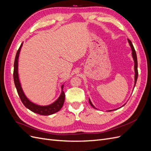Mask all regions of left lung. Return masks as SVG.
I'll use <instances>...</instances> for the list:
<instances>
[{"instance_id": "obj_1", "label": "left lung", "mask_w": 151, "mask_h": 151, "mask_svg": "<svg viewBox=\"0 0 151 151\" xmlns=\"http://www.w3.org/2000/svg\"><path fill=\"white\" fill-rule=\"evenodd\" d=\"M128 41H129V44H130V47H131V48H132V56H133V58H134V62H135V66H134V68H135V85H134V87H135V84H136V83H137V77H138V69H137L138 63H137V54H136L135 50V48H134V47L133 44H132V42H131V41H130L129 39H128ZM89 104L91 105V106H92L94 108H96L93 106V104H92V103L91 102L89 99ZM124 105H125V104H124ZM124 105H123L122 106H124ZM111 111V110L109 111Z\"/></svg>"}]
</instances>
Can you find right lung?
<instances>
[{"label":"right lung","instance_id":"add662e5","mask_svg":"<svg viewBox=\"0 0 151 151\" xmlns=\"http://www.w3.org/2000/svg\"><path fill=\"white\" fill-rule=\"evenodd\" d=\"M22 45V43H21V46L18 49L16 55L15 57L14 63V72H13V77H14V84L16 88L18 95L21 100L22 103H23L24 106L28 108L31 111L41 115H52V114L58 112L60 109L62 108L63 105V103L65 101V93L63 91H62V93L60 96V97L55 102H54L53 104L49 105V106H41L36 105L33 103H31L30 101L24 95L23 91L22 90L21 86L19 83V77H18V72H17V66H18V57H19V55L21 47ZM63 88V86L62 87Z\"/></svg>","mask_w":151,"mask_h":151}]
</instances>
